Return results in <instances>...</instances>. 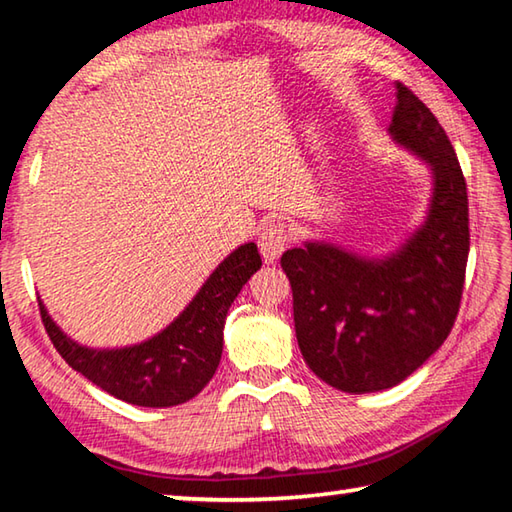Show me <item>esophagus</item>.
Returning a JSON list of instances; mask_svg holds the SVG:
<instances>
[{
    "instance_id": "1",
    "label": "esophagus",
    "mask_w": 512,
    "mask_h": 512,
    "mask_svg": "<svg viewBox=\"0 0 512 512\" xmlns=\"http://www.w3.org/2000/svg\"><path fill=\"white\" fill-rule=\"evenodd\" d=\"M287 246L289 230L284 223H268L262 230V235H259V253H262L266 262H273V259L280 257Z\"/></svg>"
}]
</instances>
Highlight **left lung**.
<instances>
[{"label": "left lung", "instance_id": "obj_1", "mask_svg": "<svg viewBox=\"0 0 512 512\" xmlns=\"http://www.w3.org/2000/svg\"><path fill=\"white\" fill-rule=\"evenodd\" d=\"M388 133L431 169L433 192L420 228L384 257L305 241L280 259L302 357L325 384L352 395L397 386L445 343L470 253L467 185L454 146L402 83Z\"/></svg>", "mask_w": 512, "mask_h": 512}]
</instances>
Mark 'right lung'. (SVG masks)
<instances>
[{
	"label": "right lung",
	"instance_id": "add662e5",
	"mask_svg": "<svg viewBox=\"0 0 512 512\" xmlns=\"http://www.w3.org/2000/svg\"><path fill=\"white\" fill-rule=\"evenodd\" d=\"M259 266L262 257L253 241L239 246L214 268L183 314L153 339L128 348L79 345L54 323L42 300L40 316L60 357L101 391L128 404L164 409L192 400L214 377L223 352L225 316Z\"/></svg>",
	"mask_w": 512,
	"mask_h": 512
}]
</instances>
